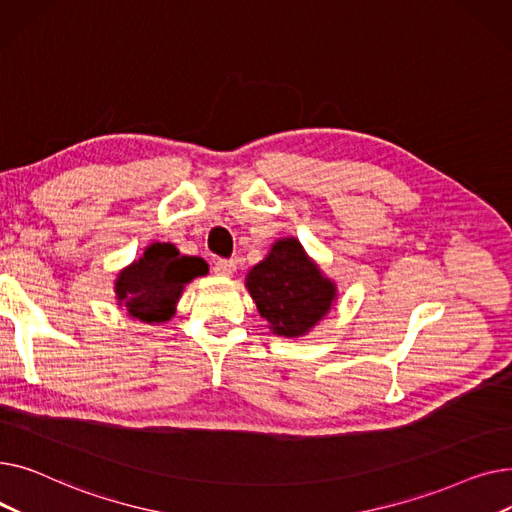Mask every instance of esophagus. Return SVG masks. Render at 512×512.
<instances>
[{
	"label": "esophagus",
	"mask_w": 512,
	"mask_h": 512,
	"mask_svg": "<svg viewBox=\"0 0 512 512\" xmlns=\"http://www.w3.org/2000/svg\"><path fill=\"white\" fill-rule=\"evenodd\" d=\"M236 270V261L234 259H218L213 263V272L218 276H232Z\"/></svg>",
	"instance_id": "34e87169"
}]
</instances>
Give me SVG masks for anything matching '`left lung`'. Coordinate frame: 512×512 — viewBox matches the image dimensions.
Instances as JSON below:
<instances>
[{"label": "left lung", "mask_w": 512, "mask_h": 512, "mask_svg": "<svg viewBox=\"0 0 512 512\" xmlns=\"http://www.w3.org/2000/svg\"><path fill=\"white\" fill-rule=\"evenodd\" d=\"M247 288L274 334L286 338L307 334L336 297L334 284L321 276L297 238L278 240L249 272Z\"/></svg>", "instance_id": "1"}]
</instances>
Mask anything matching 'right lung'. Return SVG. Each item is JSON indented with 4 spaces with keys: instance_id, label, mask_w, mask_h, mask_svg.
<instances>
[{
    "instance_id": "add662e5",
    "label": "right lung",
    "mask_w": 512,
    "mask_h": 512,
    "mask_svg": "<svg viewBox=\"0 0 512 512\" xmlns=\"http://www.w3.org/2000/svg\"><path fill=\"white\" fill-rule=\"evenodd\" d=\"M205 274L207 263L201 257L180 255L170 242H155L118 276V301L132 317L159 324L172 317L184 284Z\"/></svg>"
}]
</instances>
